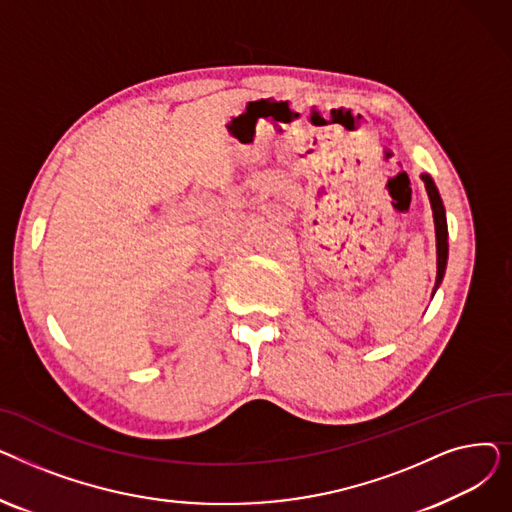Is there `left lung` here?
Masks as SVG:
<instances>
[{"mask_svg": "<svg viewBox=\"0 0 512 512\" xmlns=\"http://www.w3.org/2000/svg\"><path fill=\"white\" fill-rule=\"evenodd\" d=\"M421 180L425 182V191L429 197V205H432V213H434V228H436V263H438V274H436V288L434 292L440 288L444 274H446V263H448V224H446V209L440 197L438 186L434 182V178L429 174H421Z\"/></svg>", "mask_w": 512, "mask_h": 512, "instance_id": "left-lung-1", "label": "left lung"}]
</instances>
